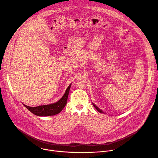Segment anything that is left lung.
<instances>
[{
    "instance_id": "obj_1",
    "label": "left lung",
    "mask_w": 158,
    "mask_h": 158,
    "mask_svg": "<svg viewBox=\"0 0 158 158\" xmlns=\"http://www.w3.org/2000/svg\"><path fill=\"white\" fill-rule=\"evenodd\" d=\"M93 106H94V108H96V110H98V111L99 113H103V111H102L101 110H100L99 108H98V107H97V106H96L95 105H94V104H93Z\"/></svg>"
}]
</instances>
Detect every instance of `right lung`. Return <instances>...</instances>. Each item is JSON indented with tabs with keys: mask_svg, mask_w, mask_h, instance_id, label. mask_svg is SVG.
<instances>
[{
	"mask_svg": "<svg viewBox=\"0 0 158 158\" xmlns=\"http://www.w3.org/2000/svg\"><path fill=\"white\" fill-rule=\"evenodd\" d=\"M70 85L71 84L69 85V86L66 89V91L64 95L62 96V98L56 103L50 104V105L38 106L36 107H30L25 105H24V106L28 110L30 111L31 113L36 114L37 116L45 117V116L55 115V114L59 113L63 110V108L65 106L67 102V98H68V95H69Z\"/></svg>",
	"mask_w": 158,
	"mask_h": 158,
	"instance_id": "add662e5",
	"label": "right lung"
}]
</instances>
